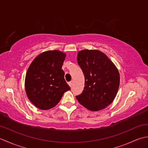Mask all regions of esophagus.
<instances>
[{
	"label": "esophagus",
	"mask_w": 148,
	"mask_h": 148,
	"mask_svg": "<svg viewBox=\"0 0 148 148\" xmlns=\"http://www.w3.org/2000/svg\"><path fill=\"white\" fill-rule=\"evenodd\" d=\"M68 84H69V85L71 87L72 85V81H70V82L68 83Z\"/></svg>",
	"instance_id": "obj_1"
}]
</instances>
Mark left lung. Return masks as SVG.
<instances>
[{
    "label": "left lung",
    "mask_w": 148,
    "mask_h": 148,
    "mask_svg": "<svg viewBox=\"0 0 148 148\" xmlns=\"http://www.w3.org/2000/svg\"><path fill=\"white\" fill-rule=\"evenodd\" d=\"M77 60L85 79L84 90L76 96L77 100L90 111L106 108L111 104L118 92V69L104 53L98 50L80 51Z\"/></svg>",
    "instance_id": "1"
}]
</instances>
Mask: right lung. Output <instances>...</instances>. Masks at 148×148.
Returning <instances> with one entry per match:
<instances>
[{"label": "right lung", "instance_id": "obj_1", "mask_svg": "<svg viewBox=\"0 0 148 148\" xmlns=\"http://www.w3.org/2000/svg\"><path fill=\"white\" fill-rule=\"evenodd\" d=\"M65 54L58 50L38 55L29 66L25 77V90L34 105L42 110L55 107L71 88L62 69Z\"/></svg>", "mask_w": 148, "mask_h": 148}]
</instances>
